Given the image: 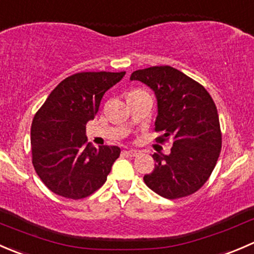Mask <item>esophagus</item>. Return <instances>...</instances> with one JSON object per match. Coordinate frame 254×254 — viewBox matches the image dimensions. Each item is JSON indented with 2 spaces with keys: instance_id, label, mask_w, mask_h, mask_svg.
<instances>
[{
  "instance_id": "obj_1",
  "label": "esophagus",
  "mask_w": 254,
  "mask_h": 254,
  "mask_svg": "<svg viewBox=\"0 0 254 254\" xmlns=\"http://www.w3.org/2000/svg\"><path fill=\"white\" fill-rule=\"evenodd\" d=\"M124 153L127 156H130V157H135V156L139 155L140 151H137V150H124Z\"/></svg>"
}]
</instances>
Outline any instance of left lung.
<instances>
[{"label":"left lung","mask_w":254,"mask_h":254,"mask_svg":"<svg viewBox=\"0 0 254 254\" xmlns=\"http://www.w3.org/2000/svg\"><path fill=\"white\" fill-rule=\"evenodd\" d=\"M130 79L142 82L155 92V129L163 132L158 141H173L168 155L153 153L155 170L143 176V182L167 199L195 193L209 179L221 151L214 101L201 84L171 66L134 71Z\"/></svg>","instance_id":"1"}]
</instances>
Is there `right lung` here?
Here are the masks:
<instances>
[{
	"mask_svg": "<svg viewBox=\"0 0 254 254\" xmlns=\"http://www.w3.org/2000/svg\"><path fill=\"white\" fill-rule=\"evenodd\" d=\"M125 72H79L61 81L34 115L30 129L33 166L58 195L82 199L107 181L120 155L118 146L93 147L86 124L94 119L104 93Z\"/></svg>",
	"mask_w": 254,
	"mask_h": 254,
	"instance_id": "obj_1",
	"label": "right lung"
}]
</instances>
